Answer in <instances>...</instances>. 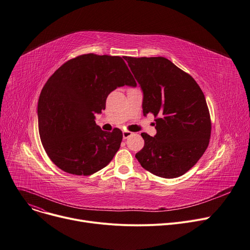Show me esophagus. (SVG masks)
I'll return each instance as SVG.
<instances>
[{
  "label": "esophagus",
  "instance_id": "1",
  "mask_svg": "<svg viewBox=\"0 0 250 250\" xmlns=\"http://www.w3.org/2000/svg\"><path fill=\"white\" fill-rule=\"evenodd\" d=\"M131 135H132V134H131L130 131H124V132H123V138H124V140H125V139L129 138Z\"/></svg>",
  "mask_w": 250,
  "mask_h": 250
}]
</instances>
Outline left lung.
Returning <instances> with one entry per match:
<instances>
[{
	"mask_svg": "<svg viewBox=\"0 0 250 250\" xmlns=\"http://www.w3.org/2000/svg\"><path fill=\"white\" fill-rule=\"evenodd\" d=\"M144 92L143 113L155 116L157 134L142 132L145 146L136 158L158 177L188 172L209 145L211 119L195 79L165 57H125Z\"/></svg>",
	"mask_w": 250,
	"mask_h": 250,
	"instance_id": "left-lung-1",
	"label": "left lung"
}]
</instances>
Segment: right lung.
I'll list each match as a JSON object with an SVG mask.
<instances>
[{"label": "right lung", "mask_w": 250, "mask_h": 250, "mask_svg": "<svg viewBox=\"0 0 250 250\" xmlns=\"http://www.w3.org/2000/svg\"><path fill=\"white\" fill-rule=\"evenodd\" d=\"M137 82L120 56L79 55L49 77L38 102L39 135L46 154L59 169L89 176L104 168L119 151L120 128L104 131L95 114L105 108L116 87Z\"/></svg>", "instance_id": "obj_1"}]
</instances>
